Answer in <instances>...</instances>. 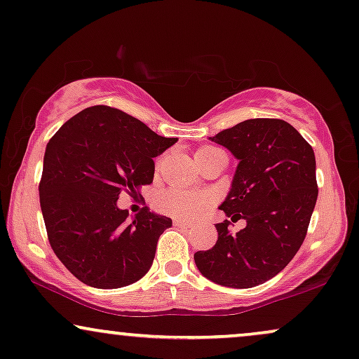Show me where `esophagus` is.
Masks as SVG:
<instances>
[{"label":"esophagus","instance_id":"34e87169","mask_svg":"<svg viewBox=\"0 0 359 359\" xmlns=\"http://www.w3.org/2000/svg\"><path fill=\"white\" fill-rule=\"evenodd\" d=\"M175 226L176 227H181V229H189V227H193V224L191 222H184L181 219H175Z\"/></svg>","mask_w":359,"mask_h":359}]
</instances>
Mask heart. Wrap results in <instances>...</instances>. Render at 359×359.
I'll use <instances>...</instances> for the list:
<instances>
[{"label":"heart","instance_id":"1","mask_svg":"<svg viewBox=\"0 0 359 359\" xmlns=\"http://www.w3.org/2000/svg\"><path fill=\"white\" fill-rule=\"evenodd\" d=\"M216 148L204 147L196 151V156L206 155V153H211ZM155 204L161 212L168 214V216L178 217V219L193 221L206 211L209 204H211V199L204 193H194V191L173 188L158 194Z\"/></svg>","mask_w":359,"mask_h":359}]
</instances>
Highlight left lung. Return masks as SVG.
Returning <instances> with one entry per match:
<instances>
[{
	"label": "left lung",
	"instance_id": "1",
	"mask_svg": "<svg viewBox=\"0 0 359 359\" xmlns=\"http://www.w3.org/2000/svg\"><path fill=\"white\" fill-rule=\"evenodd\" d=\"M209 140L239 161L219 209L245 227L232 234L229 222L216 224V244L194 262L217 285L255 287L283 271L305 239L318 196L313 148L278 118L244 120Z\"/></svg>",
	"mask_w": 359,
	"mask_h": 359
}]
</instances>
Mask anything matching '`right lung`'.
Wrapping results in <instances>:
<instances>
[{"label":"right lung","mask_w":359,"mask_h":359,"mask_svg":"<svg viewBox=\"0 0 359 359\" xmlns=\"http://www.w3.org/2000/svg\"><path fill=\"white\" fill-rule=\"evenodd\" d=\"M176 142L105 105L79 111L49 140L41 211L54 254L86 285L120 288L150 271L171 219L148 208L128 219L117 201L151 183L153 158Z\"/></svg>","instance_id":"1"}]
</instances>
